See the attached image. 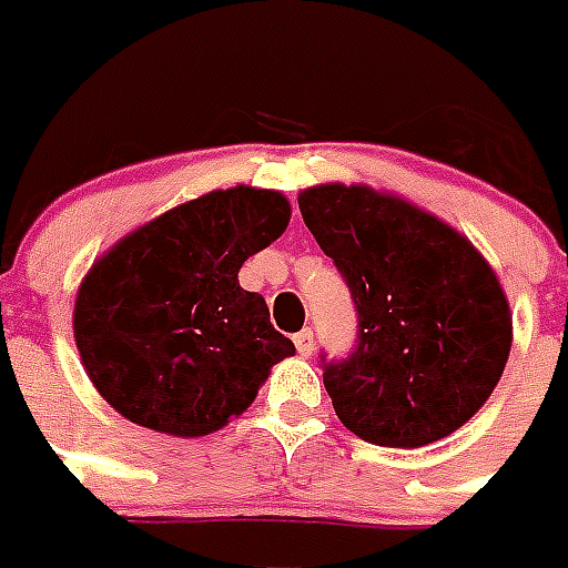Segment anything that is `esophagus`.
<instances>
[{
    "label": "esophagus",
    "instance_id": "obj_1",
    "mask_svg": "<svg viewBox=\"0 0 568 568\" xmlns=\"http://www.w3.org/2000/svg\"><path fill=\"white\" fill-rule=\"evenodd\" d=\"M294 345H297V354L301 356H312L315 354V338H312V329H301L297 336H294Z\"/></svg>",
    "mask_w": 568,
    "mask_h": 568
}]
</instances>
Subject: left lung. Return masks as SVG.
Masks as SVG:
<instances>
[{
	"label": "left lung",
	"mask_w": 568,
	"mask_h": 568,
	"mask_svg": "<svg viewBox=\"0 0 568 568\" xmlns=\"http://www.w3.org/2000/svg\"><path fill=\"white\" fill-rule=\"evenodd\" d=\"M301 214L345 276L356 345L321 354L347 430L383 448H422L459 430L493 395L513 345L510 303L466 235L368 185H315Z\"/></svg>",
	"instance_id": "1"
}]
</instances>
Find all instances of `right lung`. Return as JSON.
I'll return each mask as SVG.
<instances>
[{
	"label": "right lung",
	"instance_id": "right-lung-1",
	"mask_svg": "<svg viewBox=\"0 0 568 568\" xmlns=\"http://www.w3.org/2000/svg\"><path fill=\"white\" fill-rule=\"evenodd\" d=\"M280 191L235 185L138 226L93 262L73 310L91 383L132 424L209 436L294 354L239 271L288 226Z\"/></svg>",
	"mask_w": 568,
	"mask_h": 568
}]
</instances>
